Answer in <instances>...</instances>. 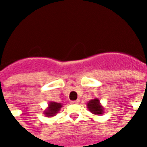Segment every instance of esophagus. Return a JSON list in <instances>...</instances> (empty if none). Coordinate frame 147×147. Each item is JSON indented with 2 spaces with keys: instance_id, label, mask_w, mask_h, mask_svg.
<instances>
[{
  "instance_id": "esophagus-1",
  "label": "esophagus",
  "mask_w": 147,
  "mask_h": 147,
  "mask_svg": "<svg viewBox=\"0 0 147 147\" xmlns=\"http://www.w3.org/2000/svg\"><path fill=\"white\" fill-rule=\"evenodd\" d=\"M80 103V100H76V101H72L71 104H79Z\"/></svg>"
}]
</instances>
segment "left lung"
Here are the masks:
<instances>
[{"label":"left lung","instance_id":"1","mask_svg":"<svg viewBox=\"0 0 147 147\" xmlns=\"http://www.w3.org/2000/svg\"><path fill=\"white\" fill-rule=\"evenodd\" d=\"M86 106L90 112L94 115H102L104 113L105 109L100 103L98 98L92 99V100L89 101L86 104Z\"/></svg>","mask_w":147,"mask_h":147}]
</instances>
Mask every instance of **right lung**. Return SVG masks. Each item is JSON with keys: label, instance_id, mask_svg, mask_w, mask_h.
<instances>
[{"label": "right lung", "instance_id": "1", "mask_svg": "<svg viewBox=\"0 0 147 147\" xmlns=\"http://www.w3.org/2000/svg\"><path fill=\"white\" fill-rule=\"evenodd\" d=\"M62 106H63V104H61V103L49 102L48 107H47L46 109L44 110L43 113L45 114V116H46L47 117H54L55 115L59 111L61 110Z\"/></svg>", "mask_w": 147, "mask_h": 147}]
</instances>
